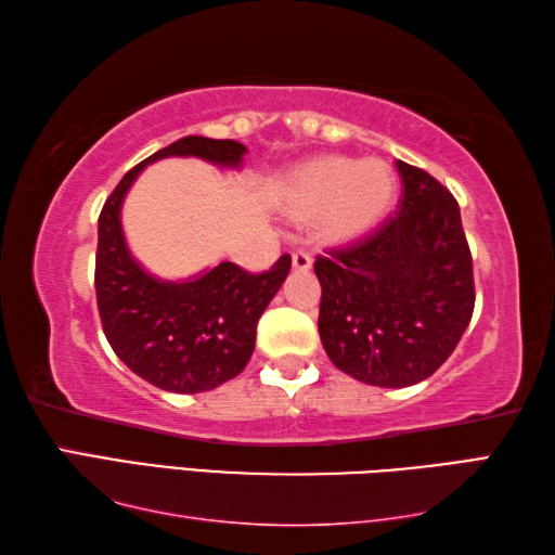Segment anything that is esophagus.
I'll return each instance as SVG.
<instances>
[{
  "mask_svg": "<svg viewBox=\"0 0 555 555\" xmlns=\"http://www.w3.org/2000/svg\"><path fill=\"white\" fill-rule=\"evenodd\" d=\"M312 267V257L305 250H296L293 253V269L296 271H310Z\"/></svg>",
  "mask_w": 555,
  "mask_h": 555,
  "instance_id": "esophagus-1",
  "label": "esophagus"
}]
</instances>
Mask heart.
I'll list each match as a JSON object with an SVG mask.
<instances>
[{
  "label": "heart",
  "mask_w": 555,
  "mask_h": 555,
  "mask_svg": "<svg viewBox=\"0 0 555 555\" xmlns=\"http://www.w3.org/2000/svg\"><path fill=\"white\" fill-rule=\"evenodd\" d=\"M393 173L379 159L317 157L293 176L288 211L312 221L317 243L338 247L379 227L393 199Z\"/></svg>",
  "instance_id": "heart-1"
}]
</instances>
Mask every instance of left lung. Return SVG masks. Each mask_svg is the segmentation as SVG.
I'll return each instance as SVG.
<instances>
[{
    "label": "left lung",
    "instance_id": "left-lung-1",
    "mask_svg": "<svg viewBox=\"0 0 555 555\" xmlns=\"http://www.w3.org/2000/svg\"><path fill=\"white\" fill-rule=\"evenodd\" d=\"M398 211L356 245L314 259L320 336L340 372L403 388L451 358L473 320V255L455 197L424 169L396 162Z\"/></svg>",
    "mask_w": 555,
    "mask_h": 555
}]
</instances>
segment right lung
<instances>
[{
  "label": "right lung",
  "mask_w": 555,
  "mask_h": 555,
  "mask_svg": "<svg viewBox=\"0 0 555 555\" xmlns=\"http://www.w3.org/2000/svg\"><path fill=\"white\" fill-rule=\"evenodd\" d=\"M245 152L235 140L185 135L128 171L102 207L95 291L104 336L128 370L164 391H211L245 370L259 317L286 281L291 257H279L262 274L221 262L185 281H162L128 250L124 197L138 173L157 159L199 157L238 169Z\"/></svg>",
  "instance_id": "right-lung-1"
}]
</instances>
